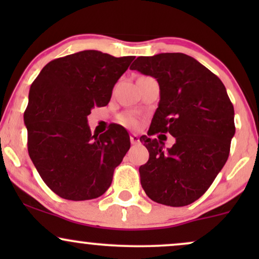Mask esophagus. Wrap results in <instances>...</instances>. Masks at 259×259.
I'll use <instances>...</instances> for the list:
<instances>
[{
    "instance_id": "1",
    "label": "esophagus",
    "mask_w": 259,
    "mask_h": 259,
    "mask_svg": "<svg viewBox=\"0 0 259 259\" xmlns=\"http://www.w3.org/2000/svg\"><path fill=\"white\" fill-rule=\"evenodd\" d=\"M130 142H132L133 145L139 144V142H140L139 136H138V135H135V134H132V135H130Z\"/></svg>"
}]
</instances>
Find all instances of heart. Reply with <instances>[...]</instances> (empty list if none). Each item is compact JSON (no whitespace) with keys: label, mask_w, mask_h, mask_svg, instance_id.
Masks as SVG:
<instances>
[{"label":"heart","mask_w":259,"mask_h":259,"mask_svg":"<svg viewBox=\"0 0 259 259\" xmlns=\"http://www.w3.org/2000/svg\"><path fill=\"white\" fill-rule=\"evenodd\" d=\"M119 120H120L121 124H124V125L132 126V127H133V126H136V125H138V123H139L138 118L134 117V115H130V114L121 115Z\"/></svg>","instance_id":"obj_1"}]
</instances>
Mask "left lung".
<instances>
[{
    "mask_svg": "<svg viewBox=\"0 0 259 259\" xmlns=\"http://www.w3.org/2000/svg\"><path fill=\"white\" fill-rule=\"evenodd\" d=\"M130 69L158 81L160 100L147 135L140 141L150 152L139 168L151 200L183 207L201 197L224 167L235 134L234 106L222 80L184 53L138 57ZM170 133L176 144L164 150L150 138Z\"/></svg>",
    "mask_w": 259,
    "mask_h": 259,
    "instance_id": "obj_1",
    "label": "left lung"
}]
</instances>
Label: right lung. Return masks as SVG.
<instances>
[{
  "label": "right lung",
  "mask_w": 259,
  "mask_h": 259,
  "mask_svg": "<svg viewBox=\"0 0 259 259\" xmlns=\"http://www.w3.org/2000/svg\"><path fill=\"white\" fill-rule=\"evenodd\" d=\"M133 56L113 57L95 50L47 63L29 91L24 112L28 152L41 179L59 197H100L130 148L129 134L113 125L92 135L88 115L108 105L112 90Z\"/></svg>",
  "instance_id": "1"
}]
</instances>
